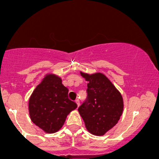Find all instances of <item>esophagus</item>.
<instances>
[{
    "instance_id": "1",
    "label": "esophagus",
    "mask_w": 159,
    "mask_h": 159,
    "mask_svg": "<svg viewBox=\"0 0 159 159\" xmlns=\"http://www.w3.org/2000/svg\"><path fill=\"white\" fill-rule=\"evenodd\" d=\"M75 102H76V104H77V105H78V107L79 106V105H80L79 100H78V99H76V100H75Z\"/></svg>"
}]
</instances>
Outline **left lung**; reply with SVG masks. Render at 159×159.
<instances>
[{
  "label": "left lung",
  "mask_w": 159,
  "mask_h": 159,
  "mask_svg": "<svg viewBox=\"0 0 159 159\" xmlns=\"http://www.w3.org/2000/svg\"><path fill=\"white\" fill-rule=\"evenodd\" d=\"M81 75L89 83L87 98L78 111L91 134L104 135L118 123L122 115V96L103 74L89 75L81 71Z\"/></svg>",
  "instance_id": "left-lung-1"
}]
</instances>
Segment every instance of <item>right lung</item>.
<instances>
[{"label": "right lung", "instance_id": "obj_1", "mask_svg": "<svg viewBox=\"0 0 159 159\" xmlns=\"http://www.w3.org/2000/svg\"><path fill=\"white\" fill-rule=\"evenodd\" d=\"M68 94L61 78L52 74L46 75L29 99V115L33 123L46 133L61 129L67 115L78 107Z\"/></svg>", "mask_w": 159, "mask_h": 159}]
</instances>
